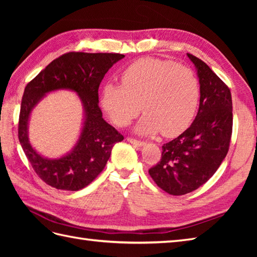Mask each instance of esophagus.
I'll list each match as a JSON object with an SVG mask.
<instances>
[{"label":"esophagus","instance_id":"esophagus-1","mask_svg":"<svg viewBox=\"0 0 257 257\" xmlns=\"http://www.w3.org/2000/svg\"><path fill=\"white\" fill-rule=\"evenodd\" d=\"M127 141H128V143L133 144V145H135V146H138V147H141V146H144V145H145L144 141L138 140V139L133 138V137H127Z\"/></svg>","mask_w":257,"mask_h":257}]
</instances>
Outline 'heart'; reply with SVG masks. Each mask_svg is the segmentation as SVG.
<instances>
[{"label": "heart", "mask_w": 257, "mask_h": 257, "mask_svg": "<svg viewBox=\"0 0 257 257\" xmlns=\"http://www.w3.org/2000/svg\"><path fill=\"white\" fill-rule=\"evenodd\" d=\"M122 85L108 84L101 102L108 116L118 125L128 124L146 112L136 130L143 135L161 132L174 137L184 132L195 114L200 85L193 70L165 59L139 58L120 76Z\"/></svg>", "instance_id": "heart-1"}]
</instances>
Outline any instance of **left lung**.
<instances>
[{
  "label": "left lung",
  "mask_w": 257,
  "mask_h": 257,
  "mask_svg": "<svg viewBox=\"0 0 257 257\" xmlns=\"http://www.w3.org/2000/svg\"><path fill=\"white\" fill-rule=\"evenodd\" d=\"M200 81V106L192 124L162 146L160 161L149 169L156 184L171 195L200 188L221 166L230 148L233 127L230 88L207 65L188 53Z\"/></svg>",
  "instance_id": "8db88e82"
}]
</instances>
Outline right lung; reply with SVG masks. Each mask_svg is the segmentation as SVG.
Returning a JSON list of instances; mask_svg holds the SVG:
<instances>
[{
  "label": "right lung",
  "mask_w": 257,
  "mask_h": 257,
  "mask_svg": "<svg viewBox=\"0 0 257 257\" xmlns=\"http://www.w3.org/2000/svg\"><path fill=\"white\" fill-rule=\"evenodd\" d=\"M123 57L116 53H66L26 85L19 118V140L32 168L46 184L67 191L87 187L103 170L112 147L123 140V136L103 120L98 105V88L103 76ZM63 88L76 91L83 101V132L70 154L59 160H46L29 145L27 122L31 109L46 92Z\"/></svg>",
  "instance_id": "1"
}]
</instances>
